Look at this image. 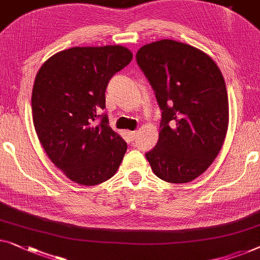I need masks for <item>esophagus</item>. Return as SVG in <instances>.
I'll list each match as a JSON object with an SVG mask.
<instances>
[{
    "label": "esophagus",
    "mask_w": 260,
    "mask_h": 260,
    "mask_svg": "<svg viewBox=\"0 0 260 260\" xmlns=\"http://www.w3.org/2000/svg\"><path fill=\"white\" fill-rule=\"evenodd\" d=\"M127 136H129L131 141H135L137 138V131H127Z\"/></svg>",
    "instance_id": "1"
}]
</instances>
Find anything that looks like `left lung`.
<instances>
[{
    "label": "left lung",
    "mask_w": 260,
    "mask_h": 260,
    "mask_svg": "<svg viewBox=\"0 0 260 260\" xmlns=\"http://www.w3.org/2000/svg\"><path fill=\"white\" fill-rule=\"evenodd\" d=\"M136 59L161 110L159 138L146 159L158 178L191 182L212 164L226 136L223 75L204 51L174 40L145 44Z\"/></svg>",
    "instance_id": "1"
}]
</instances>
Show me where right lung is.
<instances>
[{
    "mask_svg": "<svg viewBox=\"0 0 260 260\" xmlns=\"http://www.w3.org/2000/svg\"><path fill=\"white\" fill-rule=\"evenodd\" d=\"M131 59L133 52L122 46L75 47L52 55L36 75L31 109L37 137L52 163L80 185L105 182L122 163L126 143L99 111L110 78Z\"/></svg>",
    "mask_w": 260,
    "mask_h": 260,
    "instance_id": "1",
    "label": "right lung"
}]
</instances>
